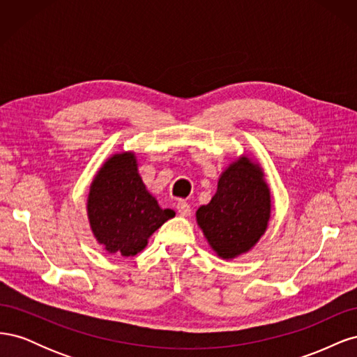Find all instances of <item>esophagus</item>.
<instances>
[{
    "label": "esophagus",
    "instance_id": "1",
    "mask_svg": "<svg viewBox=\"0 0 357 357\" xmlns=\"http://www.w3.org/2000/svg\"><path fill=\"white\" fill-rule=\"evenodd\" d=\"M177 211H178L180 215H183V218H188V215H190V213H192L190 204L186 202V201H180L177 204Z\"/></svg>",
    "mask_w": 357,
    "mask_h": 357
}]
</instances>
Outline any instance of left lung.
Here are the masks:
<instances>
[{"instance_id":"1","label":"left lung","mask_w":357,"mask_h":357,"mask_svg":"<svg viewBox=\"0 0 357 357\" xmlns=\"http://www.w3.org/2000/svg\"><path fill=\"white\" fill-rule=\"evenodd\" d=\"M262 171L243 156L219 178L210 204L197 220L213 250L223 259L245 253L264 235L271 213V197Z\"/></svg>"}]
</instances>
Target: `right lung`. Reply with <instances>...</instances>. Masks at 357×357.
<instances>
[{
	"label": "right lung",
	"instance_id": "1",
	"mask_svg": "<svg viewBox=\"0 0 357 357\" xmlns=\"http://www.w3.org/2000/svg\"><path fill=\"white\" fill-rule=\"evenodd\" d=\"M174 214L169 208H160L147 192L132 153L110 158L91 186V228L109 253L135 256L146 247L149 236Z\"/></svg>",
	"mask_w": 357,
	"mask_h": 357
}]
</instances>
